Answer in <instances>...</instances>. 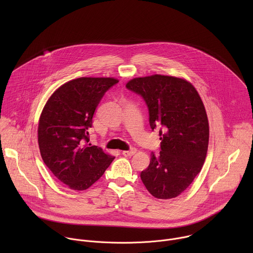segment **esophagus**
Wrapping results in <instances>:
<instances>
[{"label": "esophagus", "mask_w": 253, "mask_h": 253, "mask_svg": "<svg viewBox=\"0 0 253 253\" xmlns=\"http://www.w3.org/2000/svg\"><path fill=\"white\" fill-rule=\"evenodd\" d=\"M136 151H137V149H136V148H134V147H132V148H130L129 150H125V151H123V152H122V154H123L124 156H132V155H134V154L136 153Z\"/></svg>", "instance_id": "obj_1"}]
</instances>
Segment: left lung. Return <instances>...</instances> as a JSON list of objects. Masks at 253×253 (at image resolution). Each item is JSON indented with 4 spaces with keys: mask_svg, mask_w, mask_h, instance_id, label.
<instances>
[{
    "mask_svg": "<svg viewBox=\"0 0 253 253\" xmlns=\"http://www.w3.org/2000/svg\"><path fill=\"white\" fill-rule=\"evenodd\" d=\"M126 88L145 101L150 127L161 136L160 152H151L149 166L140 173L142 182L156 198L177 197L206 158L209 125L202 100L189 82L172 76L135 78Z\"/></svg>",
    "mask_w": 253,
    "mask_h": 253,
    "instance_id": "1",
    "label": "left lung"
}]
</instances>
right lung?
Wrapping results in <instances>:
<instances>
[{"label": "right lung", "mask_w": 253, "mask_h": 253, "mask_svg": "<svg viewBox=\"0 0 253 253\" xmlns=\"http://www.w3.org/2000/svg\"><path fill=\"white\" fill-rule=\"evenodd\" d=\"M114 78L82 77L57 89L45 105L38 127L42 159L70 189L94 184L115 157L89 142V129L97 107Z\"/></svg>", "instance_id": "right-lung-1"}]
</instances>
